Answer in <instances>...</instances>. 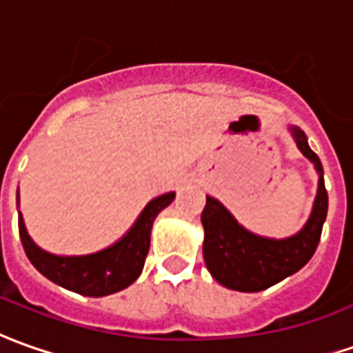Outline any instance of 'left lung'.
Instances as JSON below:
<instances>
[{"label":"left lung","instance_id":"left-lung-1","mask_svg":"<svg viewBox=\"0 0 353 353\" xmlns=\"http://www.w3.org/2000/svg\"><path fill=\"white\" fill-rule=\"evenodd\" d=\"M290 133L301 154L313 162L319 174L311 214L297 234L282 239L257 236L241 226L218 199L207 196L201 214L205 228L203 257L212 278L230 290L261 292L274 286L305 267L319 245L328 210L323 164L309 148L307 137L299 127L290 125Z\"/></svg>","mask_w":353,"mask_h":353}]
</instances>
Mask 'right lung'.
Masks as SVG:
<instances>
[{"instance_id":"add662e5","label":"right lung","mask_w":353,"mask_h":353,"mask_svg":"<svg viewBox=\"0 0 353 353\" xmlns=\"http://www.w3.org/2000/svg\"><path fill=\"white\" fill-rule=\"evenodd\" d=\"M174 199H176L174 191L154 196L143 208L135 224L127 230L125 236L119 237L116 243H112L106 249L90 255H54L44 251L28 236L21 212H19V234L28 261L48 280L81 296H110L119 290H125L141 276L150 247L152 224L158 214L168 205H172ZM17 205H19V191H17Z\"/></svg>"}]
</instances>
